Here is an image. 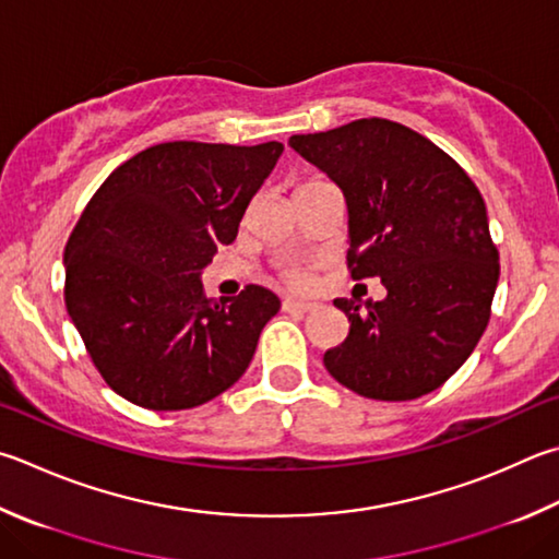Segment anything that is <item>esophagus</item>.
I'll return each instance as SVG.
<instances>
[{
	"instance_id": "esophagus-1",
	"label": "esophagus",
	"mask_w": 559,
	"mask_h": 559,
	"mask_svg": "<svg viewBox=\"0 0 559 559\" xmlns=\"http://www.w3.org/2000/svg\"><path fill=\"white\" fill-rule=\"evenodd\" d=\"M314 308H318V302H312V300H298V298L283 300V310H288V312H312Z\"/></svg>"
}]
</instances>
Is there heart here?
Here are the masks:
<instances>
[{
    "label": "heart",
    "instance_id": "1",
    "mask_svg": "<svg viewBox=\"0 0 559 559\" xmlns=\"http://www.w3.org/2000/svg\"><path fill=\"white\" fill-rule=\"evenodd\" d=\"M310 182H318V180H310ZM310 182H302V186H310ZM286 278L293 283V286H298V288H306L308 283H310L308 273L300 271V269H288L286 271Z\"/></svg>",
    "mask_w": 559,
    "mask_h": 559
}]
</instances>
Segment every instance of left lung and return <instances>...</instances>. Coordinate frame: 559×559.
<instances>
[{
  "label": "left lung",
  "mask_w": 559,
  "mask_h": 559,
  "mask_svg": "<svg viewBox=\"0 0 559 559\" xmlns=\"http://www.w3.org/2000/svg\"><path fill=\"white\" fill-rule=\"evenodd\" d=\"M288 144L347 200L354 281L381 278L383 300L337 298L349 334L324 369L373 401H413L469 359L499 283L481 192L452 156L391 119L296 134Z\"/></svg>",
  "instance_id": "left-lung-1"
}]
</instances>
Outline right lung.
I'll use <instances>...</instances> for the list:
<instances>
[{
    "label": "right lung",
    "mask_w": 559,
    "mask_h": 559,
    "mask_svg": "<svg viewBox=\"0 0 559 559\" xmlns=\"http://www.w3.org/2000/svg\"><path fill=\"white\" fill-rule=\"evenodd\" d=\"M283 144L168 141L99 186L70 235L66 308L90 359L121 399L148 411L195 408L241 379L276 293L205 296L200 273L237 239Z\"/></svg>",
    "instance_id": "1"
}]
</instances>
